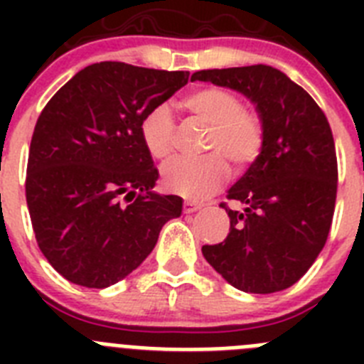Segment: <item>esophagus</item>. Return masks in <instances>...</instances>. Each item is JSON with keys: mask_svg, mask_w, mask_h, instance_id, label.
Wrapping results in <instances>:
<instances>
[{"mask_svg": "<svg viewBox=\"0 0 364 364\" xmlns=\"http://www.w3.org/2000/svg\"><path fill=\"white\" fill-rule=\"evenodd\" d=\"M200 208H202V204H198V202H195V200L184 202V213H195V211H198Z\"/></svg>", "mask_w": 364, "mask_h": 364, "instance_id": "34e87169", "label": "esophagus"}]
</instances>
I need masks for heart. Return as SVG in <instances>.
<instances>
[{
	"instance_id": "1",
	"label": "heart",
	"mask_w": 364,
	"mask_h": 364,
	"mask_svg": "<svg viewBox=\"0 0 364 364\" xmlns=\"http://www.w3.org/2000/svg\"><path fill=\"white\" fill-rule=\"evenodd\" d=\"M182 105L193 117L210 125L205 149L198 159H178L164 169V186L188 198H205L230 176V164L246 167L255 162L264 146V122L259 111L242 105L239 95L224 87L210 85L189 92ZM140 136L147 153L156 160L175 153L176 124L171 109L156 105L144 117Z\"/></svg>"
}]
</instances>
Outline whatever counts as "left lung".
I'll use <instances>...</instances> for the list:
<instances>
[{"label":"left lung","mask_w":364,"mask_h":364,"mask_svg":"<svg viewBox=\"0 0 364 364\" xmlns=\"http://www.w3.org/2000/svg\"><path fill=\"white\" fill-rule=\"evenodd\" d=\"M193 80L242 92L264 122V146L222 208L230 233L202 246L231 286L250 294L290 288L314 264L332 226L337 156L326 114L301 85L268 65L198 70Z\"/></svg>","instance_id":"8db88e82"}]
</instances>
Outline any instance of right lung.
Masks as SVG:
<instances>
[{
	"label": "right lung",
	"mask_w": 364,
	"mask_h": 364,
	"mask_svg": "<svg viewBox=\"0 0 364 364\" xmlns=\"http://www.w3.org/2000/svg\"><path fill=\"white\" fill-rule=\"evenodd\" d=\"M188 80V70L92 63L38 117L25 195L38 246L67 281H122L153 252L164 224L180 217L182 198L151 191L159 169L140 124Z\"/></svg>",
	"instance_id": "obj_1"
}]
</instances>
